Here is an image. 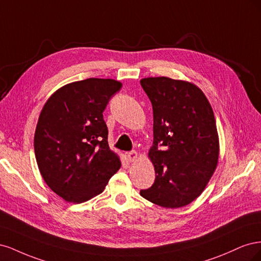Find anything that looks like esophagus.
<instances>
[{"mask_svg":"<svg viewBox=\"0 0 261 261\" xmlns=\"http://www.w3.org/2000/svg\"><path fill=\"white\" fill-rule=\"evenodd\" d=\"M127 158H128L129 162H135L139 158V154L136 151H130L127 153Z\"/></svg>","mask_w":261,"mask_h":261,"instance_id":"esophagus-1","label":"esophagus"}]
</instances>
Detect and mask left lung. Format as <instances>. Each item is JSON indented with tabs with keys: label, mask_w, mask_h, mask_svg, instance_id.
I'll return each mask as SVG.
<instances>
[{
	"label": "left lung",
	"mask_w": 261,
	"mask_h": 261,
	"mask_svg": "<svg viewBox=\"0 0 261 261\" xmlns=\"http://www.w3.org/2000/svg\"><path fill=\"white\" fill-rule=\"evenodd\" d=\"M140 85L152 105L154 146L148 158L155 172L153 185L140 195L163 208L185 207L201 195L219 162L213 110L193 83L148 77Z\"/></svg>",
	"instance_id": "left-lung-1"
}]
</instances>
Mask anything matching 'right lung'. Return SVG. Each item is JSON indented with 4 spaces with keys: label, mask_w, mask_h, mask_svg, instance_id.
I'll use <instances>...</instances> for the list:
<instances>
[{
    "label": "right lung",
    "mask_w": 261,
    "mask_h": 261,
    "mask_svg": "<svg viewBox=\"0 0 261 261\" xmlns=\"http://www.w3.org/2000/svg\"><path fill=\"white\" fill-rule=\"evenodd\" d=\"M121 88L122 83L111 78L69 83L41 110L34 139L38 168L46 185L68 202L98 196L121 168L102 115Z\"/></svg>",
    "instance_id": "obj_1"
}]
</instances>
